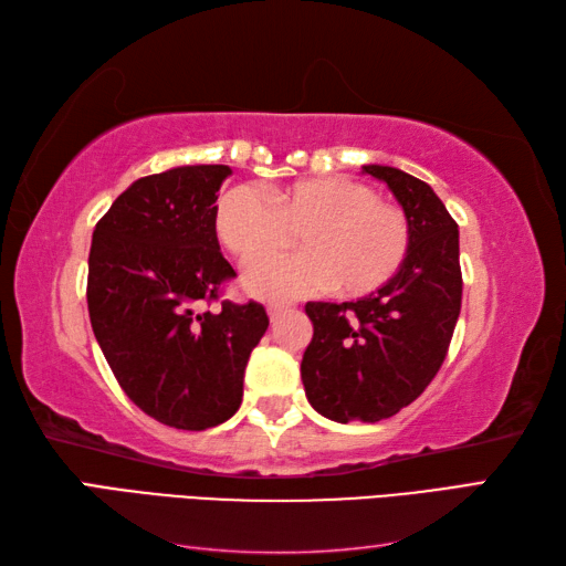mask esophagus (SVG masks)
<instances>
[{"mask_svg":"<svg viewBox=\"0 0 566 566\" xmlns=\"http://www.w3.org/2000/svg\"><path fill=\"white\" fill-rule=\"evenodd\" d=\"M286 311H290V306H284V304H270V306H268L270 321H276V318H280V316H284Z\"/></svg>","mask_w":566,"mask_h":566,"instance_id":"1","label":"esophagus"}]
</instances>
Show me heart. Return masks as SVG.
Masks as SVG:
<instances>
[{"label":"heart","mask_w":566,"mask_h":566,"mask_svg":"<svg viewBox=\"0 0 566 566\" xmlns=\"http://www.w3.org/2000/svg\"><path fill=\"white\" fill-rule=\"evenodd\" d=\"M216 235L243 264L279 254L300 235L305 252L263 263L245 276L260 298H296L335 286L363 296L387 284L406 260L411 228L401 209L350 177L298 179L286 187H235L219 199Z\"/></svg>","instance_id":"obj_1"}]
</instances>
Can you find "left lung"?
<instances>
[{"mask_svg":"<svg viewBox=\"0 0 566 566\" xmlns=\"http://www.w3.org/2000/svg\"><path fill=\"white\" fill-rule=\"evenodd\" d=\"M401 203L411 243L401 270L357 302H308L302 379L308 403L338 423L391 418L444 363L462 308L460 231L436 191L408 172L365 165Z\"/></svg>","mask_w":566,"mask_h":566,"instance_id":"8db88e82","label":"left lung"}]
</instances>
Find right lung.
Here are the masks:
<instances>
[{
    "mask_svg": "<svg viewBox=\"0 0 566 566\" xmlns=\"http://www.w3.org/2000/svg\"><path fill=\"white\" fill-rule=\"evenodd\" d=\"M228 165H185L136 179L92 235L87 306L116 381L143 413L207 430L243 401L252 347L270 326L258 302H219L235 276L216 238Z\"/></svg>",
    "mask_w": 566,
    "mask_h": 566,
    "instance_id": "1",
    "label": "right lung"
}]
</instances>
